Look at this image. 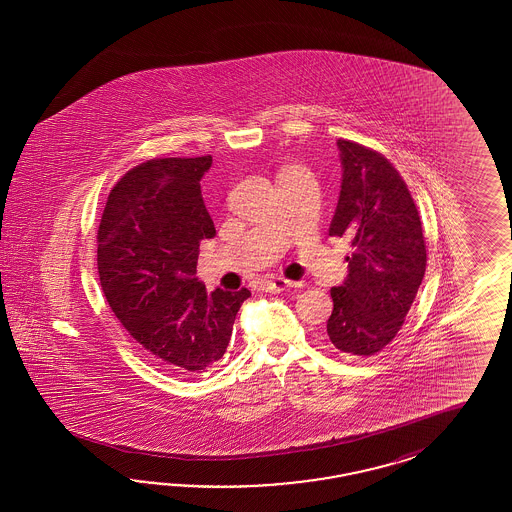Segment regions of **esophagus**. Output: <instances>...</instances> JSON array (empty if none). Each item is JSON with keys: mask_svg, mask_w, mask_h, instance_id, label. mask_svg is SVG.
Wrapping results in <instances>:
<instances>
[{"mask_svg": "<svg viewBox=\"0 0 512 512\" xmlns=\"http://www.w3.org/2000/svg\"><path fill=\"white\" fill-rule=\"evenodd\" d=\"M295 285V281L281 278V276H276V278L268 279V281H266V289H268V291H272V293H279V291L291 289V287H295Z\"/></svg>", "mask_w": 512, "mask_h": 512, "instance_id": "obj_1", "label": "esophagus"}]
</instances>
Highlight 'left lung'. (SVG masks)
<instances>
[{
	"instance_id": "obj_1",
	"label": "left lung",
	"mask_w": 512,
	"mask_h": 512,
	"mask_svg": "<svg viewBox=\"0 0 512 512\" xmlns=\"http://www.w3.org/2000/svg\"><path fill=\"white\" fill-rule=\"evenodd\" d=\"M341 191L330 236H345L349 274L332 287L330 343L345 355L372 357L402 328L426 272L419 210L385 155L340 139Z\"/></svg>"
}]
</instances>
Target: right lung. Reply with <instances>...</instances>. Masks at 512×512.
Instances as JSON below:
<instances>
[{
	"instance_id": "add662e5",
	"label": "right lung",
	"mask_w": 512,
	"mask_h": 512,
	"mask_svg": "<svg viewBox=\"0 0 512 512\" xmlns=\"http://www.w3.org/2000/svg\"><path fill=\"white\" fill-rule=\"evenodd\" d=\"M212 157H165L110 191L97 231V270L110 310L159 366L206 372L225 355L248 289L206 291L199 246L216 234L201 195Z\"/></svg>"
}]
</instances>
